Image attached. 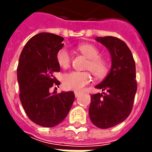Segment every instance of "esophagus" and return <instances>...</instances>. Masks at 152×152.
<instances>
[{
  "instance_id": "obj_1",
  "label": "esophagus",
  "mask_w": 152,
  "mask_h": 152,
  "mask_svg": "<svg viewBox=\"0 0 152 152\" xmlns=\"http://www.w3.org/2000/svg\"><path fill=\"white\" fill-rule=\"evenodd\" d=\"M81 94V92L80 91H74V95H75V96H79V95Z\"/></svg>"
}]
</instances>
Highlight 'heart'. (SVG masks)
Listing matches in <instances>:
<instances>
[{"instance_id":"b5f03b06","label":"heart","mask_w":152,"mask_h":152,"mask_svg":"<svg viewBox=\"0 0 152 152\" xmlns=\"http://www.w3.org/2000/svg\"><path fill=\"white\" fill-rule=\"evenodd\" d=\"M79 50L89 60L86 63V69H89L96 78H104L108 72V63L100 57V51L95 45L91 44H81L78 46ZM56 61L61 67L67 68L70 65V55L66 48H61L56 53ZM91 80L89 72L73 71L63 75L62 82L67 90L80 91Z\"/></svg>"}]
</instances>
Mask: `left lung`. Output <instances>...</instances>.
<instances>
[{
  "mask_svg": "<svg viewBox=\"0 0 152 152\" xmlns=\"http://www.w3.org/2000/svg\"><path fill=\"white\" fill-rule=\"evenodd\" d=\"M112 57V67L105 79L96 86L102 93L91 96L89 114L94 125L108 129L124 122L131 113L137 91L135 62L128 45L113 36L97 37Z\"/></svg>",
  "mask_w": 152,
  "mask_h": 152,
  "instance_id": "1",
  "label": "left lung"
}]
</instances>
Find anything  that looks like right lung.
<instances>
[{"instance_id":"1","label":"right lung","mask_w":152,"mask_h":152,"mask_svg":"<svg viewBox=\"0 0 152 152\" xmlns=\"http://www.w3.org/2000/svg\"><path fill=\"white\" fill-rule=\"evenodd\" d=\"M63 38L50 33L33 36L21 52L18 66L19 98L28 118L42 127L52 128L67 117L74 101L73 91L50 93L60 82L53 76L60 71L56 53ZM56 89V88H55Z\"/></svg>"}]
</instances>
